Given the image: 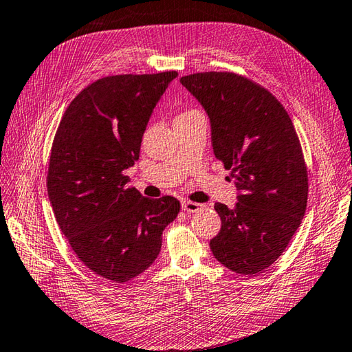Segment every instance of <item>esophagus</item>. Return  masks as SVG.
Listing matches in <instances>:
<instances>
[{
  "label": "esophagus",
  "instance_id": "obj_1",
  "mask_svg": "<svg viewBox=\"0 0 352 352\" xmlns=\"http://www.w3.org/2000/svg\"><path fill=\"white\" fill-rule=\"evenodd\" d=\"M182 208L186 210V212H198V210H201L203 209V206L199 204V203H194V201H183L182 203Z\"/></svg>",
  "mask_w": 352,
  "mask_h": 352
}]
</instances>
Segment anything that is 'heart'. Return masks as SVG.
I'll return each mask as SVG.
<instances>
[{
  "instance_id": "obj_1",
  "label": "heart",
  "mask_w": 352,
  "mask_h": 352,
  "mask_svg": "<svg viewBox=\"0 0 352 352\" xmlns=\"http://www.w3.org/2000/svg\"><path fill=\"white\" fill-rule=\"evenodd\" d=\"M197 114H199V113H197V111H184V113L178 116L177 119H186V117H192V116H197Z\"/></svg>"
}]
</instances>
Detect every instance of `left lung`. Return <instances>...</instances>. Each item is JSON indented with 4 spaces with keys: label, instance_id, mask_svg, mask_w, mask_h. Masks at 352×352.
Returning a JSON list of instances; mask_svg holds the SVG:
<instances>
[{
    "label": "left lung",
    "instance_id": "1",
    "mask_svg": "<svg viewBox=\"0 0 352 352\" xmlns=\"http://www.w3.org/2000/svg\"><path fill=\"white\" fill-rule=\"evenodd\" d=\"M180 82L208 113L213 154L238 189L235 208L215 204L221 229L210 250L229 270L256 274L284 253L305 215L308 174L293 122L244 76L208 72Z\"/></svg>",
    "mask_w": 352,
    "mask_h": 352
}]
</instances>
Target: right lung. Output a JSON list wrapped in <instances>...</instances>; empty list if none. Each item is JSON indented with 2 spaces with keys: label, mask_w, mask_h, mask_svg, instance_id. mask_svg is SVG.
<instances>
[{
  "label": "right lung",
  "mask_w": 352,
  "mask_h": 352,
  "mask_svg": "<svg viewBox=\"0 0 352 352\" xmlns=\"http://www.w3.org/2000/svg\"><path fill=\"white\" fill-rule=\"evenodd\" d=\"M177 72L107 76L82 89L54 135L47 190L56 221L89 270L128 282L154 263L162 233L180 212L174 197L149 199L123 170Z\"/></svg>",
  "instance_id": "right-lung-1"
}]
</instances>
